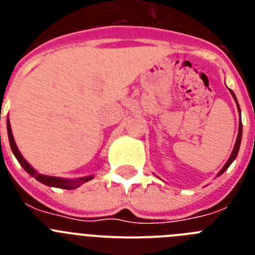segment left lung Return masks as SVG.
Segmentation results:
<instances>
[{"label":"left lung","mask_w":255,"mask_h":255,"mask_svg":"<svg viewBox=\"0 0 255 255\" xmlns=\"http://www.w3.org/2000/svg\"><path fill=\"white\" fill-rule=\"evenodd\" d=\"M230 92H231V96L234 97V100H235L236 105H238V110L239 112H240V107H239V103H238V100H236L235 94H234V92L230 89ZM242 136H243V124H242V119H240V123H239V131H238V138H236V141H235V145H234V149L233 152H231V154H230V158L227 159L226 164H225L224 167H222V170L218 172L217 176H220V175H222V173L225 172V171L227 170V168L230 167V164L233 163L234 161H235V158L238 157V153H239V149H240V143H242Z\"/></svg>","instance_id":"left-lung-1"}]
</instances>
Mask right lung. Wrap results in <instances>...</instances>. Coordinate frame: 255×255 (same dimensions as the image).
<instances>
[{"instance_id":"obj_1","label":"right lung","mask_w":255,"mask_h":255,"mask_svg":"<svg viewBox=\"0 0 255 255\" xmlns=\"http://www.w3.org/2000/svg\"><path fill=\"white\" fill-rule=\"evenodd\" d=\"M7 134H8V141H10L11 150H12L13 155H15L17 161H19V163L21 164V167L24 168V170H25L30 176L37 179L38 181L44 184V185L52 186V188H60V189H66V190H71V189L79 188L82 184H84V182L93 179V176H85V177H80V179H62V177L47 176V175H43V173L37 172V171H35L34 168L31 167L30 164L28 163V161L22 157L20 150L17 149V145L16 143H15V139H13L12 130H11V125H10V119H8V117H7Z\"/></svg>"}]
</instances>
